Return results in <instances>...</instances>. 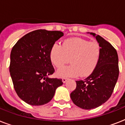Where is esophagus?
Segmentation results:
<instances>
[{
	"instance_id": "34e87169",
	"label": "esophagus",
	"mask_w": 125,
	"mask_h": 125,
	"mask_svg": "<svg viewBox=\"0 0 125 125\" xmlns=\"http://www.w3.org/2000/svg\"><path fill=\"white\" fill-rule=\"evenodd\" d=\"M67 80V78H65V77H63V78H62V82H63V83H65V82H66Z\"/></svg>"
}]
</instances>
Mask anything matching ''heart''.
I'll use <instances>...</instances> for the list:
<instances>
[{"instance_id": "obj_1", "label": "heart", "mask_w": 125, "mask_h": 125, "mask_svg": "<svg viewBox=\"0 0 125 125\" xmlns=\"http://www.w3.org/2000/svg\"><path fill=\"white\" fill-rule=\"evenodd\" d=\"M102 49L97 42H89L83 38H74L65 40L62 45L53 44L49 57L57 68L62 67L69 62L71 65L58 71L60 76L85 77L90 75L99 64Z\"/></svg>"}]
</instances>
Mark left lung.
I'll return each instance as SVG.
<instances>
[{"mask_svg":"<svg viewBox=\"0 0 125 125\" xmlns=\"http://www.w3.org/2000/svg\"><path fill=\"white\" fill-rule=\"evenodd\" d=\"M102 49L99 64L89 76L76 80V87L71 93L74 104L91 110L106 102L112 94L119 77L118 55L114 47L103 38L91 32Z\"/></svg>","mask_w":125,"mask_h":125,"instance_id":"8db88e82","label":"left lung"}]
</instances>
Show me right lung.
Returning a JSON list of instances; mask_svg holds the SVG:
<instances>
[{
    "label": "right lung",
    "mask_w": 125,
    "mask_h": 125,
    "mask_svg": "<svg viewBox=\"0 0 125 125\" xmlns=\"http://www.w3.org/2000/svg\"><path fill=\"white\" fill-rule=\"evenodd\" d=\"M63 33L37 30L26 34L13 47L10 72L19 97L28 104L40 106L51 101L61 78H50L54 73L49 54L53 44Z\"/></svg>",
    "instance_id": "add662e5"
}]
</instances>
